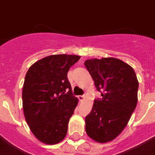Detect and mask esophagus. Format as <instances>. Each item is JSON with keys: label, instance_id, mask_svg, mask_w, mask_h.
Returning <instances> with one entry per match:
<instances>
[{"label": "esophagus", "instance_id": "34e87169", "mask_svg": "<svg viewBox=\"0 0 155 155\" xmlns=\"http://www.w3.org/2000/svg\"><path fill=\"white\" fill-rule=\"evenodd\" d=\"M78 98H79V100H80V101H82V100H84V98H85V95H80L79 96V97H78Z\"/></svg>", "mask_w": 155, "mask_h": 155}]
</instances>
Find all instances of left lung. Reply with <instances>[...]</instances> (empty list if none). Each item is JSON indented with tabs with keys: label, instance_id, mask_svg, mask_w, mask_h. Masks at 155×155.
Here are the masks:
<instances>
[{
	"label": "left lung",
	"instance_id": "1",
	"mask_svg": "<svg viewBox=\"0 0 155 155\" xmlns=\"http://www.w3.org/2000/svg\"><path fill=\"white\" fill-rule=\"evenodd\" d=\"M84 65L102 95L86 117V132L94 141L107 143L124 130L136 109L137 77L131 66L117 58L89 59Z\"/></svg>",
	"mask_w": 155,
	"mask_h": 155
}]
</instances>
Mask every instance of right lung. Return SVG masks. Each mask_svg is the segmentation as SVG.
I'll return each instance as SVG.
<instances>
[{"label": "right lung", "mask_w": 155, "mask_h": 155, "mask_svg": "<svg viewBox=\"0 0 155 155\" xmlns=\"http://www.w3.org/2000/svg\"><path fill=\"white\" fill-rule=\"evenodd\" d=\"M80 56L51 55L32 64L26 74L22 99L25 119L38 140L56 144L65 137L78 104L67 73Z\"/></svg>", "instance_id": "add662e5"}]
</instances>
